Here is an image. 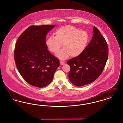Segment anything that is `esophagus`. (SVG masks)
<instances>
[{
  "mask_svg": "<svg viewBox=\"0 0 123 123\" xmlns=\"http://www.w3.org/2000/svg\"><path fill=\"white\" fill-rule=\"evenodd\" d=\"M60 64L61 65H64L65 64V62L64 61H60Z\"/></svg>",
  "mask_w": 123,
  "mask_h": 123,
  "instance_id": "esophagus-1",
  "label": "esophagus"
}]
</instances>
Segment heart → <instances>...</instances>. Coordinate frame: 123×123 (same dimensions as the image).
<instances>
[{"label": "heart", "instance_id": "1", "mask_svg": "<svg viewBox=\"0 0 123 123\" xmlns=\"http://www.w3.org/2000/svg\"><path fill=\"white\" fill-rule=\"evenodd\" d=\"M55 36L48 37L46 45L52 53H56L63 46V49L57 53L60 59H65L71 56L75 58L81 55L84 51L89 41V35L84 30L67 25L57 29Z\"/></svg>", "mask_w": 123, "mask_h": 123}]
</instances>
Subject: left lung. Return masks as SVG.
<instances>
[{"mask_svg":"<svg viewBox=\"0 0 123 123\" xmlns=\"http://www.w3.org/2000/svg\"><path fill=\"white\" fill-rule=\"evenodd\" d=\"M108 56V47L104 37L95 26L92 39L78 57L67 62L70 65L69 79L80 87L94 82L102 73Z\"/></svg>","mask_w":123,"mask_h":123,"instance_id":"8db88e82","label":"left lung"}]
</instances>
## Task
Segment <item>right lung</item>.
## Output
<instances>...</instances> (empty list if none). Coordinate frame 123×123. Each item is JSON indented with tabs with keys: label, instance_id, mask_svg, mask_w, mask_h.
<instances>
[{
	"label": "right lung",
	"instance_id": "right-lung-1",
	"mask_svg": "<svg viewBox=\"0 0 123 123\" xmlns=\"http://www.w3.org/2000/svg\"><path fill=\"white\" fill-rule=\"evenodd\" d=\"M54 25L31 26L20 35L14 51L18 70L29 84L44 88L53 80L59 61L47 50L46 37Z\"/></svg>",
	"mask_w": 123,
	"mask_h": 123
}]
</instances>
